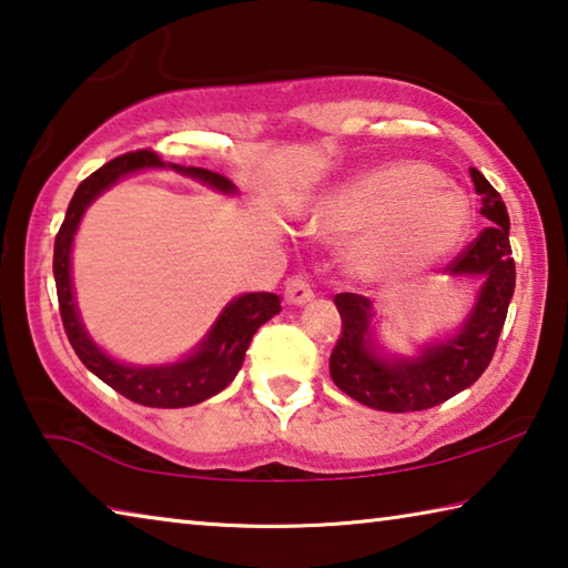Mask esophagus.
<instances>
[{"instance_id":"obj_1","label":"esophagus","mask_w":568,"mask_h":568,"mask_svg":"<svg viewBox=\"0 0 568 568\" xmlns=\"http://www.w3.org/2000/svg\"><path fill=\"white\" fill-rule=\"evenodd\" d=\"M285 301L291 305H305L313 301V287L303 277H291L285 285Z\"/></svg>"}]
</instances>
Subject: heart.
<instances>
[{"label":"heart","mask_w":568,"mask_h":568,"mask_svg":"<svg viewBox=\"0 0 568 568\" xmlns=\"http://www.w3.org/2000/svg\"><path fill=\"white\" fill-rule=\"evenodd\" d=\"M474 207L468 195L426 162H383L315 205L318 235L351 240L348 267L365 283L418 275L464 243Z\"/></svg>","instance_id":"heart-1"}]
</instances>
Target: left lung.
I'll use <instances>...</instances> for the list:
<instances>
[{
    "label": "left lung",
    "instance_id": "obj_1",
    "mask_svg": "<svg viewBox=\"0 0 568 568\" xmlns=\"http://www.w3.org/2000/svg\"><path fill=\"white\" fill-rule=\"evenodd\" d=\"M480 215L488 223L480 235L460 253L446 271L456 277H480L476 303L460 328L434 343L418 355H383L373 341V303L355 293L335 295L343 333L331 353V378L343 393L363 406L408 413L426 410L454 398L480 378L494 358L508 303L514 297L516 265L508 243V213L498 192L476 168H470Z\"/></svg>",
    "mask_w": 568,
    "mask_h": 568
}]
</instances>
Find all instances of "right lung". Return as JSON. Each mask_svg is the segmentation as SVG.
<instances>
[{
    "label": "right lung",
    "mask_w": 568,
    "mask_h": 568,
    "mask_svg": "<svg viewBox=\"0 0 568 568\" xmlns=\"http://www.w3.org/2000/svg\"><path fill=\"white\" fill-rule=\"evenodd\" d=\"M145 168H170L200 180L203 185L213 187L225 195H235V185L227 178L210 172L205 168H182L175 162H162L155 152L138 150L128 152L110 160L98 172H92L88 180L80 182L74 190L72 203L67 207L64 223L54 237V283H57V301H60L62 325L72 348L88 371H92L100 381L108 383L110 388L122 393L140 406L150 408H185L203 403L210 396L223 390L237 376L240 365L245 361V351L253 341L255 331L267 323L273 315L281 313V297L275 293H245L237 295L235 301L225 305V311L217 315L213 328L207 331L203 341L197 343L195 351H190L185 358L165 365H128L114 361L112 355L104 353L98 343L90 338L88 328L82 325L80 311L74 301L72 285V243L80 227V220L94 200L104 190H110L114 182L132 175V172Z\"/></svg>",
    "instance_id": "1"
}]
</instances>
